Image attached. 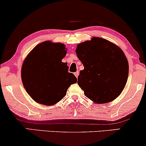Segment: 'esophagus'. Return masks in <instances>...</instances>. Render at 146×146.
<instances>
[{"label": "esophagus", "mask_w": 146, "mask_h": 146, "mask_svg": "<svg viewBox=\"0 0 146 146\" xmlns=\"http://www.w3.org/2000/svg\"><path fill=\"white\" fill-rule=\"evenodd\" d=\"M74 75H75V77H76L77 78H78V75H79V71H76L75 73H74Z\"/></svg>", "instance_id": "1"}]
</instances>
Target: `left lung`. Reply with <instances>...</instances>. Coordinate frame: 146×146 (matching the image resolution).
Masks as SVG:
<instances>
[{"label": "left lung", "mask_w": 146, "mask_h": 146, "mask_svg": "<svg viewBox=\"0 0 146 146\" xmlns=\"http://www.w3.org/2000/svg\"><path fill=\"white\" fill-rule=\"evenodd\" d=\"M84 70L78 78L84 95L98 104L113 101L121 93L128 77V63L121 48L100 38L80 43L76 48Z\"/></svg>", "instance_id": "obj_1"}]
</instances>
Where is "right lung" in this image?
I'll use <instances>...</instances> for the list:
<instances>
[{
    "instance_id": "add662e5",
    "label": "right lung",
    "mask_w": 146,
    "mask_h": 146,
    "mask_svg": "<svg viewBox=\"0 0 146 146\" xmlns=\"http://www.w3.org/2000/svg\"><path fill=\"white\" fill-rule=\"evenodd\" d=\"M66 53L63 44L47 41L37 45L25 59L22 81L28 94L38 103L55 104L77 82L76 77L68 72L67 63L62 62Z\"/></svg>"
}]
</instances>
